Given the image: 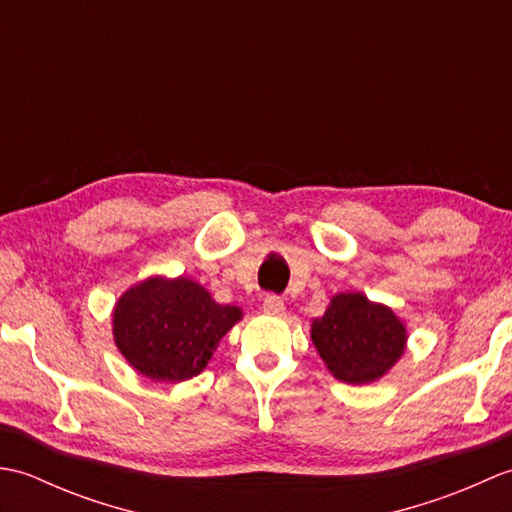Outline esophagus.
<instances>
[{
    "label": "esophagus",
    "instance_id": "34e87169",
    "mask_svg": "<svg viewBox=\"0 0 512 512\" xmlns=\"http://www.w3.org/2000/svg\"><path fill=\"white\" fill-rule=\"evenodd\" d=\"M264 312L268 314H284L286 306H284V299H281L279 295H266L264 297V303H262Z\"/></svg>",
    "mask_w": 512,
    "mask_h": 512
}]
</instances>
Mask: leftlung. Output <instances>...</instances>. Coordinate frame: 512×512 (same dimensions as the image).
<instances>
[{"label": "left lung", "mask_w": 512, "mask_h": 512, "mask_svg": "<svg viewBox=\"0 0 512 512\" xmlns=\"http://www.w3.org/2000/svg\"><path fill=\"white\" fill-rule=\"evenodd\" d=\"M312 341L336 378L363 385L398 361L407 336L389 308L350 292L336 295L323 317L312 321Z\"/></svg>", "instance_id": "obj_1"}]
</instances>
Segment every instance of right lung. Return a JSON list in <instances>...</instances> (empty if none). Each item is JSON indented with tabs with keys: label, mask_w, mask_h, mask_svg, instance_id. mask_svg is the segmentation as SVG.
<instances>
[{
	"label": "right lung",
	"mask_w": 512,
	"mask_h": 512,
	"mask_svg": "<svg viewBox=\"0 0 512 512\" xmlns=\"http://www.w3.org/2000/svg\"><path fill=\"white\" fill-rule=\"evenodd\" d=\"M242 319L191 279H147L127 290L114 310L118 350L140 374L162 383L198 376L215 345Z\"/></svg>",
	"instance_id": "add662e5"
}]
</instances>
